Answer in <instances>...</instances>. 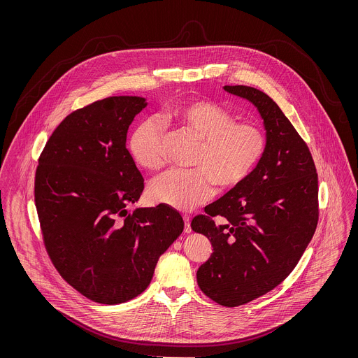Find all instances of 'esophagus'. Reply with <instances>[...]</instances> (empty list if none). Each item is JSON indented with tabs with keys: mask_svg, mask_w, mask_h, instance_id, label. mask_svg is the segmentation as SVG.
Masks as SVG:
<instances>
[{
	"mask_svg": "<svg viewBox=\"0 0 358 358\" xmlns=\"http://www.w3.org/2000/svg\"><path fill=\"white\" fill-rule=\"evenodd\" d=\"M182 219H184V224H185V227H184V231L189 234L190 232V217H189V215H182Z\"/></svg>",
	"mask_w": 358,
	"mask_h": 358,
	"instance_id": "34e87169",
	"label": "esophagus"
}]
</instances>
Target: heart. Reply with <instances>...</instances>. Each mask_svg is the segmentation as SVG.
Segmentation results:
<instances>
[{
	"label": "heart",
	"instance_id": "obj_1",
	"mask_svg": "<svg viewBox=\"0 0 358 358\" xmlns=\"http://www.w3.org/2000/svg\"><path fill=\"white\" fill-rule=\"evenodd\" d=\"M164 118L181 126L201 142L194 169H171L155 177L149 194L154 201L189 210L213 197L216 185L231 189L244 182L267 150V136L254 123L238 122L235 114L210 101H189L169 107ZM166 129L158 120L141 122L130 136V153L148 171L166 162Z\"/></svg>",
	"mask_w": 358,
	"mask_h": 358
}]
</instances>
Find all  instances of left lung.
Instances as JSON below:
<instances>
[{
  "instance_id": "obj_1",
  "label": "left lung",
  "mask_w": 358,
  "mask_h": 358,
  "mask_svg": "<svg viewBox=\"0 0 358 358\" xmlns=\"http://www.w3.org/2000/svg\"><path fill=\"white\" fill-rule=\"evenodd\" d=\"M224 90L257 107L267 150L244 182L190 227L213 248L197 270L200 289L216 303L236 307L275 289L298 264L318 224V174L306 142L267 94L248 85Z\"/></svg>"
}]
</instances>
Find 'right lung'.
<instances>
[{
    "instance_id": "add662e5",
    "label": "right lung",
    "mask_w": 358,
    "mask_h": 358,
    "mask_svg": "<svg viewBox=\"0 0 358 358\" xmlns=\"http://www.w3.org/2000/svg\"><path fill=\"white\" fill-rule=\"evenodd\" d=\"M145 107L139 96H111L75 110L47 141L34 176V204L55 268L103 305L148 289L158 257L184 229L168 205L126 209L143 190L126 138Z\"/></svg>"
}]
</instances>
